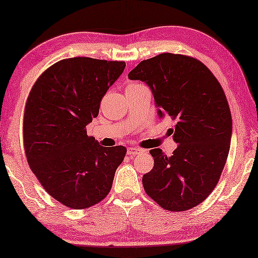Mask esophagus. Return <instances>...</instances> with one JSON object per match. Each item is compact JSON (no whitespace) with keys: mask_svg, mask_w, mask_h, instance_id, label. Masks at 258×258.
<instances>
[{"mask_svg":"<svg viewBox=\"0 0 258 258\" xmlns=\"http://www.w3.org/2000/svg\"><path fill=\"white\" fill-rule=\"evenodd\" d=\"M141 152H142V150H141V149H138V147H128V149H127V154H128L130 156L138 155V154H140Z\"/></svg>","mask_w":258,"mask_h":258,"instance_id":"obj_1","label":"esophagus"}]
</instances>
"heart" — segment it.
<instances>
[{
	"label": "heart",
	"instance_id": "obj_1",
	"mask_svg": "<svg viewBox=\"0 0 258 258\" xmlns=\"http://www.w3.org/2000/svg\"><path fill=\"white\" fill-rule=\"evenodd\" d=\"M138 85H140V84H131V85H128L127 89H132V87H135V86H138Z\"/></svg>",
	"mask_w": 258,
	"mask_h": 258
}]
</instances>
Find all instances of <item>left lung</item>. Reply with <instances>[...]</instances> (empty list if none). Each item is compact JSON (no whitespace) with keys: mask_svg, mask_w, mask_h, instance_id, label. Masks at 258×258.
Wrapping results in <instances>:
<instances>
[{"mask_svg":"<svg viewBox=\"0 0 258 258\" xmlns=\"http://www.w3.org/2000/svg\"><path fill=\"white\" fill-rule=\"evenodd\" d=\"M128 78L149 85L158 117L176 122L173 155L150 151L146 194L167 211L195 207L215 188L231 146L232 115L220 82L199 59L172 53L142 61Z\"/></svg>","mask_w":258,"mask_h":258,"instance_id":"left-lung-1","label":"left lung"}]
</instances>
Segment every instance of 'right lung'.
<instances>
[{"mask_svg":"<svg viewBox=\"0 0 258 258\" xmlns=\"http://www.w3.org/2000/svg\"><path fill=\"white\" fill-rule=\"evenodd\" d=\"M125 62L65 58L48 68L27 97L23 138L27 163L43 187L63 205L83 210L111 190L124 146L104 147L86 133L102 97Z\"/></svg>","mask_w":258,"mask_h":258,"instance_id":"right-lung-1","label":"right lung"}]
</instances>
